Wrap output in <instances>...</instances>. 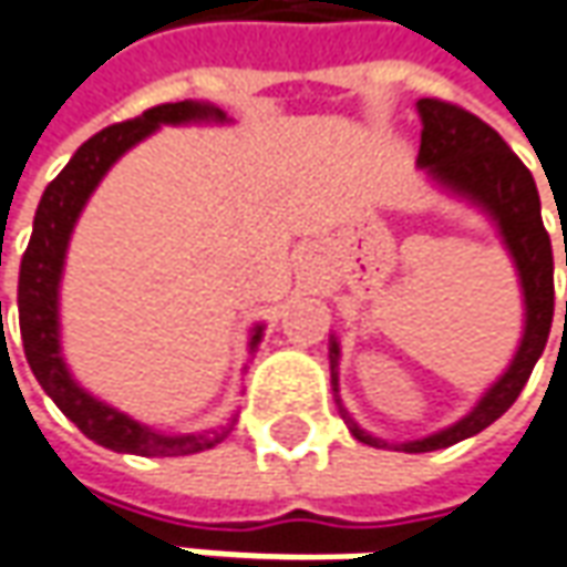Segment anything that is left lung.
<instances>
[{
    "instance_id": "8db88e82",
    "label": "left lung",
    "mask_w": 567,
    "mask_h": 567,
    "mask_svg": "<svg viewBox=\"0 0 567 567\" xmlns=\"http://www.w3.org/2000/svg\"><path fill=\"white\" fill-rule=\"evenodd\" d=\"M415 107L422 117V145H419L415 164L429 173L437 186H444L446 192L460 195L465 202L477 204L487 217L494 219L512 264L518 269V282H522V295H525V334L518 341L509 369L484 391L472 413L462 415L450 429L434 431L419 441L388 444L353 422V415L344 410V403L338 396L341 348L334 338H329L334 403H338V413L344 419L350 434L360 444L369 446H394L403 453H431V450L460 444L487 425H494L496 419L518 400L534 365L540 360L543 348H546L549 329H553V295L556 291H553V245H549V233L540 217V195H537V183L522 164V157L512 152L494 126H487L465 107L450 105L441 99H419Z\"/></svg>"
}]
</instances>
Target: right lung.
<instances>
[{
  "mask_svg": "<svg viewBox=\"0 0 567 567\" xmlns=\"http://www.w3.org/2000/svg\"><path fill=\"white\" fill-rule=\"evenodd\" d=\"M223 123L226 114L207 102H171V105L148 107L133 121L114 123L102 133L86 138L68 167L42 192V202L33 217V235L21 257V276H18V319H21V338H24L27 363L42 384V391L55 400V406L71 419L76 429L90 441L107 446L114 453H136V456H188L217 446L229 431V425L202 431V434H164L121 410L107 406L105 400L92 396L86 388L73 381L71 369L61 357V322H58V288L68 257L73 226L83 214L95 186L102 183L117 157L130 152L136 142L152 136L157 126L171 123ZM264 338V326H254L251 353Z\"/></svg>",
  "mask_w": 567,
  "mask_h": 567,
  "instance_id": "right-lung-1",
  "label": "right lung"
}]
</instances>
